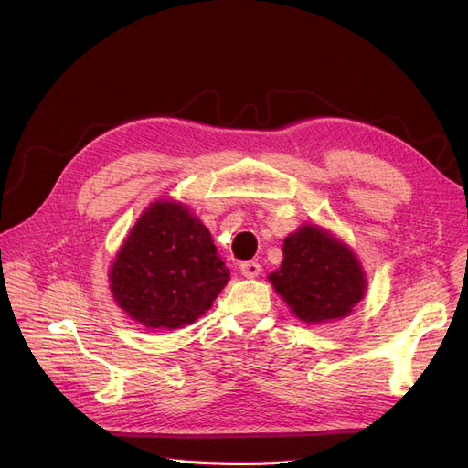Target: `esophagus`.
<instances>
[{
    "label": "esophagus",
    "instance_id": "esophagus-1",
    "mask_svg": "<svg viewBox=\"0 0 468 468\" xmlns=\"http://www.w3.org/2000/svg\"><path fill=\"white\" fill-rule=\"evenodd\" d=\"M239 271H242V275H244V277L253 279V277H258V275H260V271H261V265H260L258 261H244L242 265H239Z\"/></svg>",
    "mask_w": 468,
    "mask_h": 468
}]
</instances>
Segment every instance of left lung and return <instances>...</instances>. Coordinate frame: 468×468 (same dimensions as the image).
I'll return each instance as SVG.
<instances>
[{
	"label": "left lung",
	"mask_w": 468,
	"mask_h": 468,
	"mask_svg": "<svg viewBox=\"0 0 468 468\" xmlns=\"http://www.w3.org/2000/svg\"><path fill=\"white\" fill-rule=\"evenodd\" d=\"M275 291L303 322L344 318L365 294V273L353 251L318 226L285 238L282 263L269 275Z\"/></svg>",
	"instance_id": "8db88e82"
}]
</instances>
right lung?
Listing matches in <instances>:
<instances>
[{
    "instance_id": "1",
    "label": "right lung",
    "mask_w": 468,
    "mask_h": 468,
    "mask_svg": "<svg viewBox=\"0 0 468 468\" xmlns=\"http://www.w3.org/2000/svg\"><path fill=\"white\" fill-rule=\"evenodd\" d=\"M205 224L179 203L158 201L138 218L111 267V291L152 330L193 324L229 282Z\"/></svg>"
}]
</instances>
